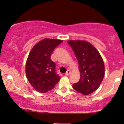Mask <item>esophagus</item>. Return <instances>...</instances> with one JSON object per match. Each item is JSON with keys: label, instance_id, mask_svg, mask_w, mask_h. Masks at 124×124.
<instances>
[{"label": "esophagus", "instance_id": "1", "mask_svg": "<svg viewBox=\"0 0 124 124\" xmlns=\"http://www.w3.org/2000/svg\"><path fill=\"white\" fill-rule=\"evenodd\" d=\"M70 74H71V71H70V70H68V71H67V72H66L65 75H66V76H69Z\"/></svg>", "mask_w": 124, "mask_h": 124}]
</instances>
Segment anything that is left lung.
I'll use <instances>...</instances> for the list:
<instances>
[{"mask_svg":"<svg viewBox=\"0 0 124 124\" xmlns=\"http://www.w3.org/2000/svg\"><path fill=\"white\" fill-rule=\"evenodd\" d=\"M68 44L72 49L78 62L80 78L72 87L83 95H89L99 87L104 76V64L98 51L85 41H70Z\"/></svg>","mask_w":124,"mask_h":124,"instance_id":"obj_1","label":"left lung"}]
</instances>
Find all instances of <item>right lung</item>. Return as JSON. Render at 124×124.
Instances as JSON below:
<instances>
[{"mask_svg":"<svg viewBox=\"0 0 124 124\" xmlns=\"http://www.w3.org/2000/svg\"><path fill=\"white\" fill-rule=\"evenodd\" d=\"M63 41L45 38L33 47L26 64L28 81L36 91L44 93L52 90L60 80L56 73V64L51 60L53 50Z\"/></svg>","mask_w":124,"mask_h":124,"instance_id":"add662e5","label":"right lung"}]
</instances>
